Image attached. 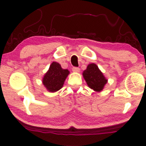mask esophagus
Masks as SVG:
<instances>
[{
	"label": "esophagus",
	"instance_id": "34e87169",
	"mask_svg": "<svg viewBox=\"0 0 146 146\" xmlns=\"http://www.w3.org/2000/svg\"><path fill=\"white\" fill-rule=\"evenodd\" d=\"M80 68L78 67H73L72 68V71L73 72H75V73H78V72H80Z\"/></svg>",
	"mask_w": 146,
	"mask_h": 146
}]
</instances>
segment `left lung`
<instances>
[{"label": "left lung", "mask_w": 146, "mask_h": 146, "mask_svg": "<svg viewBox=\"0 0 146 146\" xmlns=\"http://www.w3.org/2000/svg\"><path fill=\"white\" fill-rule=\"evenodd\" d=\"M82 74L87 85L95 91H102L108 82V80H106L98 66L94 63L88 64Z\"/></svg>", "instance_id": "8db88e82"}]
</instances>
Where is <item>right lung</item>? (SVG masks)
<instances>
[{"instance_id": "obj_1", "label": "right lung", "mask_w": 146, "mask_h": 146, "mask_svg": "<svg viewBox=\"0 0 146 146\" xmlns=\"http://www.w3.org/2000/svg\"><path fill=\"white\" fill-rule=\"evenodd\" d=\"M68 74V70L63 69L59 63L53 62L50 65L48 71L44 75L42 83L49 92H56L63 86Z\"/></svg>"}]
</instances>
